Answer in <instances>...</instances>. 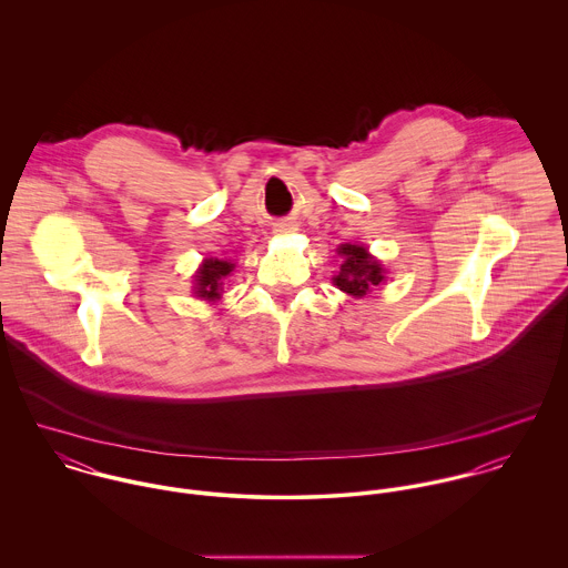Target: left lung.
Instances as JSON below:
<instances>
[{
  "instance_id": "8db88e82",
  "label": "left lung",
  "mask_w": 568,
  "mask_h": 568,
  "mask_svg": "<svg viewBox=\"0 0 568 568\" xmlns=\"http://www.w3.org/2000/svg\"><path fill=\"white\" fill-rule=\"evenodd\" d=\"M338 253L345 257L341 264V273L334 277V284L349 295H365L372 286H378L385 275L378 262H374L365 246L343 244Z\"/></svg>"
}]
</instances>
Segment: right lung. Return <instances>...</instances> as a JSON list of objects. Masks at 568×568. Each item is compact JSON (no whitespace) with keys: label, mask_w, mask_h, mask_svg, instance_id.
I'll return each instance as SVG.
<instances>
[{"label":"right lung","mask_w":568,"mask_h":568,"mask_svg":"<svg viewBox=\"0 0 568 568\" xmlns=\"http://www.w3.org/2000/svg\"><path fill=\"white\" fill-rule=\"evenodd\" d=\"M232 264L230 262H223V260H205V264L201 266V271H199V275H196V293H199V297H205V300H216L221 293V280L225 277V275H230L232 273Z\"/></svg>","instance_id":"1"}]
</instances>
